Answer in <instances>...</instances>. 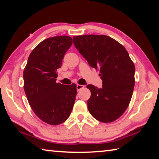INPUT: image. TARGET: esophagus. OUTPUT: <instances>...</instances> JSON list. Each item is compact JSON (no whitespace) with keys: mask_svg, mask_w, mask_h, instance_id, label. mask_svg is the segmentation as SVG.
<instances>
[{"mask_svg":"<svg viewBox=\"0 0 159 159\" xmlns=\"http://www.w3.org/2000/svg\"><path fill=\"white\" fill-rule=\"evenodd\" d=\"M83 88H84V85H79V84H77L76 85V90L77 91H79L81 89H83Z\"/></svg>","mask_w":159,"mask_h":159,"instance_id":"34e87169","label":"esophagus"}]
</instances>
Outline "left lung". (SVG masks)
Masks as SVG:
<instances>
[{"mask_svg": "<svg viewBox=\"0 0 159 159\" xmlns=\"http://www.w3.org/2000/svg\"><path fill=\"white\" fill-rule=\"evenodd\" d=\"M74 44L89 65L99 70L102 87L88 85V108L102 123L114 121L128 108L134 85V65L125 48L105 35L74 36Z\"/></svg>", "mask_w": 159, "mask_h": 159, "instance_id": "left-lung-1", "label": "left lung"}]
</instances>
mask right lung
<instances>
[{
  "label": "right lung",
  "instance_id": "1",
  "mask_svg": "<svg viewBox=\"0 0 159 159\" xmlns=\"http://www.w3.org/2000/svg\"><path fill=\"white\" fill-rule=\"evenodd\" d=\"M72 42L66 36L44 40L32 50L24 70V89L29 105L40 119L50 125L65 121L76 100V84L56 83V71Z\"/></svg>",
  "mask_w": 159,
  "mask_h": 159
}]
</instances>
